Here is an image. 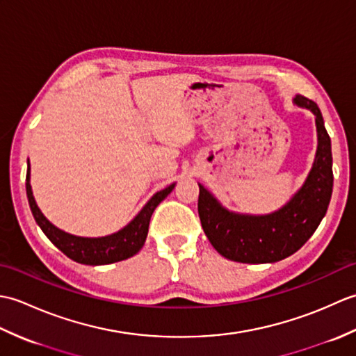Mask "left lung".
<instances>
[{"label":"left lung","instance_id":"1","mask_svg":"<svg viewBox=\"0 0 356 356\" xmlns=\"http://www.w3.org/2000/svg\"><path fill=\"white\" fill-rule=\"evenodd\" d=\"M293 102L315 115V161L305 185L275 213L266 216L236 214L223 208L199 184V217L211 245L225 259L238 263H275L297 252L326 216L334 186L330 138L321 111L314 101L297 95Z\"/></svg>","mask_w":356,"mask_h":356}]
</instances>
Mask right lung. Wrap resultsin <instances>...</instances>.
I'll return each mask as SVG.
<instances>
[{
	"instance_id": "1",
	"label": "right lung",
	"mask_w": 356,
	"mask_h": 356,
	"mask_svg": "<svg viewBox=\"0 0 356 356\" xmlns=\"http://www.w3.org/2000/svg\"><path fill=\"white\" fill-rule=\"evenodd\" d=\"M174 185L176 184H171L170 186H166L165 190L156 193L153 197L148 200L147 205L140 209V213L120 231L111 234V236L97 238L78 237L72 236L69 232H64L56 228L55 225H51L47 218L44 217L41 209L38 208L32 193V186H30V165L27 161L26 191L30 209H32V214L38 226H40L51 243L55 245L59 251L69 257V259L81 264H90V266L122 261L130 259L134 254H138L143 243H145L151 216H153L159 203L174 190Z\"/></svg>"
}]
</instances>
